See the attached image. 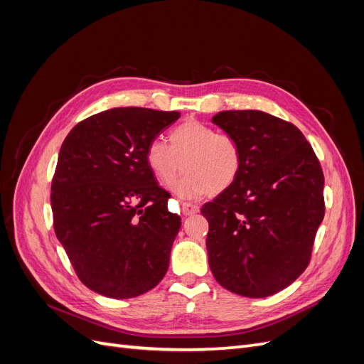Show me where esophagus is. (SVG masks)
<instances>
[{"mask_svg":"<svg viewBox=\"0 0 364 364\" xmlns=\"http://www.w3.org/2000/svg\"><path fill=\"white\" fill-rule=\"evenodd\" d=\"M199 206L197 205H193V203H188V202H185V203H182V214L186 217V215H193V214H197L199 213Z\"/></svg>","mask_w":364,"mask_h":364,"instance_id":"esophagus-1","label":"esophagus"}]
</instances>
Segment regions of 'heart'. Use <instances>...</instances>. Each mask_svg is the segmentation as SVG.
Wrapping results in <instances>:
<instances>
[{"instance_id": "heart-1", "label": "heart", "mask_w": 364, "mask_h": 364, "mask_svg": "<svg viewBox=\"0 0 364 364\" xmlns=\"http://www.w3.org/2000/svg\"><path fill=\"white\" fill-rule=\"evenodd\" d=\"M146 161L164 186L173 185L185 168L186 174L176 186L185 197L225 193L237 182L243 167L238 141L197 119L174 127L170 146L161 139L150 141Z\"/></svg>"}]
</instances>
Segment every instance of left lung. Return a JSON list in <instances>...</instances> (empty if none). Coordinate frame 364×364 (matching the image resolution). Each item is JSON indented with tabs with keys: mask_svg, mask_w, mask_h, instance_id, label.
I'll list each match as a JSON object with an SVG mask.
<instances>
[{
	"mask_svg": "<svg viewBox=\"0 0 364 364\" xmlns=\"http://www.w3.org/2000/svg\"><path fill=\"white\" fill-rule=\"evenodd\" d=\"M213 123L243 155L237 182L202 206L209 267L226 290L267 297L301 277L325 215L323 171L294 124L261 111H223Z\"/></svg>",
	"mask_w": 364,
	"mask_h": 364,
	"instance_id": "obj_1",
	"label": "left lung"
}]
</instances>
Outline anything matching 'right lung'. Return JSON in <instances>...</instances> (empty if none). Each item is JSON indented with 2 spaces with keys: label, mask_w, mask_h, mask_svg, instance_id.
<instances>
[{
  "label": "right lung",
  "mask_w": 364,
  "mask_h": 364,
  "mask_svg": "<svg viewBox=\"0 0 364 364\" xmlns=\"http://www.w3.org/2000/svg\"><path fill=\"white\" fill-rule=\"evenodd\" d=\"M181 117L114 107L80 121L65 138L51 182L58 240L87 289L129 299L161 282L181 217L158 185L146 149Z\"/></svg>",
  "instance_id": "obj_1"
}]
</instances>
